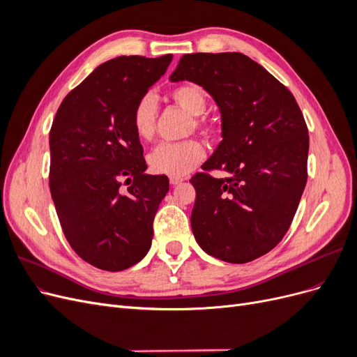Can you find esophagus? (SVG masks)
<instances>
[{
    "label": "esophagus",
    "instance_id": "1",
    "mask_svg": "<svg viewBox=\"0 0 357 357\" xmlns=\"http://www.w3.org/2000/svg\"><path fill=\"white\" fill-rule=\"evenodd\" d=\"M181 181H183V177H178V176H171V177H169V183H171L172 186L180 185Z\"/></svg>",
    "mask_w": 357,
    "mask_h": 357
}]
</instances>
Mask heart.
<instances>
[{"instance_id": "heart-1", "label": "heart", "mask_w": 357, "mask_h": 357, "mask_svg": "<svg viewBox=\"0 0 357 357\" xmlns=\"http://www.w3.org/2000/svg\"><path fill=\"white\" fill-rule=\"evenodd\" d=\"M171 98L190 116H201L207 110V96L197 84H180L171 91ZM158 102L153 93H146L139 98L132 110L134 131L142 139L152 138L155 132ZM197 126L208 131L201 121ZM205 149L197 139H188L181 143H160L149 155V165L158 174L185 176L204 159Z\"/></svg>"}]
</instances>
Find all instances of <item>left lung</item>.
<instances>
[{
    "label": "left lung",
    "mask_w": 357,
    "mask_h": 357,
    "mask_svg": "<svg viewBox=\"0 0 357 357\" xmlns=\"http://www.w3.org/2000/svg\"><path fill=\"white\" fill-rule=\"evenodd\" d=\"M218 104L222 142L193 176L190 225L202 250L229 264L266 255L283 240L305 189L308 129L286 86L238 52L190 53L169 75Z\"/></svg>",
    "instance_id": "1"
}]
</instances>
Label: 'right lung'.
<instances>
[{"label":"right lung","instance_id":"obj_1","mask_svg":"<svg viewBox=\"0 0 357 357\" xmlns=\"http://www.w3.org/2000/svg\"><path fill=\"white\" fill-rule=\"evenodd\" d=\"M171 61L117 56L101 63L63 98L50 129L49 185L62 231L83 261L104 271L131 268L152 245L169 181L146 172L132 110Z\"/></svg>","mask_w":357,"mask_h":357}]
</instances>
